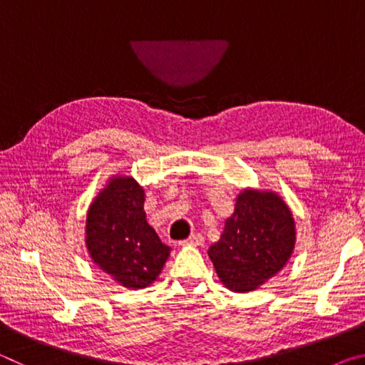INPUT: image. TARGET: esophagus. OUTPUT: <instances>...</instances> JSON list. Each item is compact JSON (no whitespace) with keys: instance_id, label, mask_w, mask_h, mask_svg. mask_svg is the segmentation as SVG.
<instances>
[{"instance_id":"34e87169","label":"esophagus","mask_w":365,"mask_h":365,"mask_svg":"<svg viewBox=\"0 0 365 365\" xmlns=\"http://www.w3.org/2000/svg\"><path fill=\"white\" fill-rule=\"evenodd\" d=\"M205 243V237H202L201 233H195V235H191L190 238H187V240H183V242H180V245L182 246H187V245H191V246H200V245H202Z\"/></svg>"}]
</instances>
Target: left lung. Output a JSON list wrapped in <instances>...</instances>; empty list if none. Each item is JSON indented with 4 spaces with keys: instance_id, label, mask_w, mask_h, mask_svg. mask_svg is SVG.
I'll list each match as a JSON object with an SVG mask.
<instances>
[{
    "instance_id": "8db88e82",
    "label": "left lung",
    "mask_w": 365,
    "mask_h": 365,
    "mask_svg": "<svg viewBox=\"0 0 365 365\" xmlns=\"http://www.w3.org/2000/svg\"><path fill=\"white\" fill-rule=\"evenodd\" d=\"M292 211L272 191L245 190L207 255L220 282L237 293L252 292L285 267L294 248Z\"/></svg>"
}]
</instances>
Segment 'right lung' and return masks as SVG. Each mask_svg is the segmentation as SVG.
I'll return each mask as SVG.
<instances>
[{
  "label": "right lung",
  "mask_w": 365,
  "mask_h": 365,
  "mask_svg": "<svg viewBox=\"0 0 365 365\" xmlns=\"http://www.w3.org/2000/svg\"><path fill=\"white\" fill-rule=\"evenodd\" d=\"M145 190L132 177L110 178L86 214L85 242L101 270L125 288L158 279L170 248L146 222Z\"/></svg>",
  "instance_id": "1"
}]
</instances>
